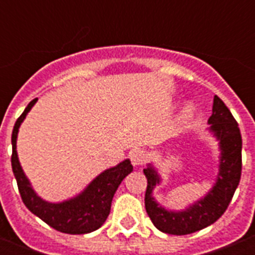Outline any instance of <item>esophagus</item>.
Returning <instances> with one entry per match:
<instances>
[{
    "mask_svg": "<svg viewBox=\"0 0 255 255\" xmlns=\"http://www.w3.org/2000/svg\"><path fill=\"white\" fill-rule=\"evenodd\" d=\"M145 159H147V154H145L144 150L139 149V148L132 149L131 152H130V161H131L132 166H135V167L141 166V164L145 162Z\"/></svg>",
    "mask_w": 255,
    "mask_h": 255,
    "instance_id": "34e87169",
    "label": "esophagus"
}]
</instances>
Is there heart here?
<instances>
[{"label": "heart", "mask_w": 255, "mask_h": 255, "mask_svg": "<svg viewBox=\"0 0 255 255\" xmlns=\"http://www.w3.org/2000/svg\"><path fill=\"white\" fill-rule=\"evenodd\" d=\"M194 111H195L194 106L191 105V103H188V105L184 107V110H182V117L188 120V119L193 117V115H194Z\"/></svg>", "instance_id": "1"}]
</instances>
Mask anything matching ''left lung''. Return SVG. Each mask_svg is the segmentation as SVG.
<instances>
[{"label": "left lung", "mask_w": 255, "mask_h": 255, "mask_svg": "<svg viewBox=\"0 0 255 255\" xmlns=\"http://www.w3.org/2000/svg\"><path fill=\"white\" fill-rule=\"evenodd\" d=\"M209 130L220 141V170L215 186L208 194L185 211H168L159 206L152 197L153 189L161 182L158 172L152 164L144 168L148 185L145 190V209L159 231L171 235H188L204 229L224 215L233 199L242 176V134L240 129L220 97L215 96L212 116L208 119Z\"/></svg>", "instance_id": "8db88e82"}]
</instances>
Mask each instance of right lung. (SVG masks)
<instances>
[{"instance_id":"1","label":"right lung","mask_w":255,"mask_h":255,"mask_svg":"<svg viewBox=\"0 0 255 255\" xmlns=\"http://www.w3.org/2000/svg\"><path fill=\"white\" fill-rule=\"evenodd\" d=\"M37 101L38 98H35L26 106L24 112L15 123L11 135V143H12L11 166L16 179L20 197L31 213H34L37 217L60 233L80 235V234L96 231L107 220L111 211L112 198L121 181L132 171L131 163L129 159H125L115 167L103 171L78 197L61 203H48L39 198L31 188L29 180L26 179L25 173L20 166L16 152L19 128Z\"/></svg>"}]
</instances>
